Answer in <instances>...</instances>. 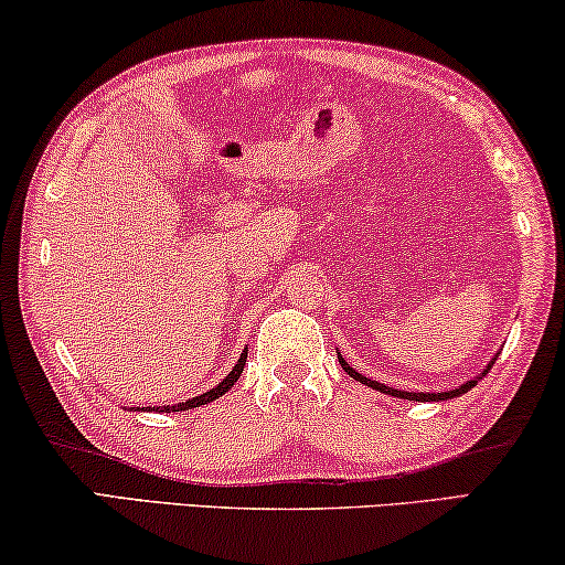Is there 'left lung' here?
Listing matches in <instances>:
<instances>
[{
	"mask_svg": "<svg viewBox=\"0 0 565 565\" xmlns=\"http://www.w3.org/2000/svg\"><path fill=\"white\" fill-rule=\"evenodd\" d=\"M338 361H340V365H343L345 369V373L351 379H355V381H361V384H365V386H371V388H376V392H384V394H392V396H399V399H417V402H435V399H452V396H460V394H466L468 388H473L476 386V381H468V384H463V386H458V388H452V392H440V394H412V392H402V388H392V386H384V384H379V381H371V379H365V376H361L359 371L355 369H351V365L345 363V359L343 355H338ZM497 361V359H494ZM494 361H491L489 365H487V371L483 373H489V369L491 365H494Z\"/></svg>",
	"mask_w": 565,
	"mask_h": 565,
	"instance_id": "1",
	"label": "left lung"
}]
</instances>
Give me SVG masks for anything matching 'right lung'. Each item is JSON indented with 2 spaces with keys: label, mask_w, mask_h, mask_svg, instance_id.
Wrapping results in <instances>:
<instances>
[{
  "label": "right lung",
  "mask_w": 565,
  "mask_h": 565,
  "mask_svg": "<svg viewBox=\"0 0 565 565\" xmlns=\"http://www.w3.org/2000/svg\"><path fill=\"white\" fill-rule=\"evenodd\" d=\"M245 359H248V351H243L241 361L235 363V369L230 371L227 376L222 379L217 386L210 388V392H204L202 396H194V399H189V402H179V404H173V407H153V409H156V412H181V409H194V407H200V404H206V402L217 399V396L225 394L227 388H233V386H235V381L241 379V373H243V365H245ZM146 409H150V407H146Z\"/></svg>",
  "instance_id": "right-lung-1"
}]
</instances>
